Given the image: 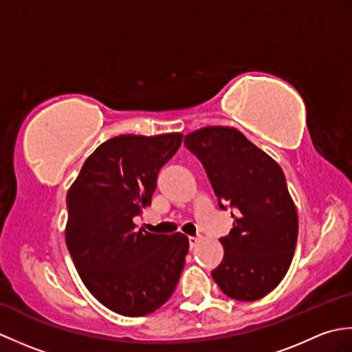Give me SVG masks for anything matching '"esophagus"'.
Here are the masks:
<instances>
[{
	"mask_svg": "<svg viewBox=\"0 0 352 352\" xmlns=\"http://www.w3.org/2000/svg\"><path fill=\"white\" fill-rule=\"evenodd\" d=\"M199 242H201V239H198V237H189V246H190V250L195 248V246H197Z\"/></svg>",
	"mask_w": 352,
	"mask_h": 352,
	"instance_id": "esophagus-1",
	"label": "esophagus"
}]
</instances>
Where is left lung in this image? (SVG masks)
Here are the masks:
<instances>
[{"label": "left lung", "instance_id": "1", "mask_svg": "<svg viewBox=\"0 0 352 352\" xmlns=\"http://www.w3.org/2000/svg\"><path fill=\"white\" fill-rule=\"evenodd\" d=\"M184 145L203 163L219 207L236 212L213 280L233 300L257 301L281 283L296 246L298 213L283 169L234 126H204Z\"/></svg>", "mask_w": 352, "mask_h": 352}]
</instances>
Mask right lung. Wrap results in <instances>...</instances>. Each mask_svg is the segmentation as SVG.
Returning <instances> with one entry per match:
<instances>
[{
	"mask_svg": "<svg viewBox=\"0 0 352 352\" xmlns=\"http://www.w3.org/2000/svg\"><path fill=\"white\" fill-rule=\"evenodd\" d=\"M182 133L122 134L87 157L66 195L65 239L81 281L104 307L145 316L174 294L189 239L136 231L133 219L151 206L162 166Z\"/></svg>",
	"mask_w": 352,
	"mask_h": 352,
	"instance_id": "add662e5",
	"label": "right lung"
}]
</instances>
